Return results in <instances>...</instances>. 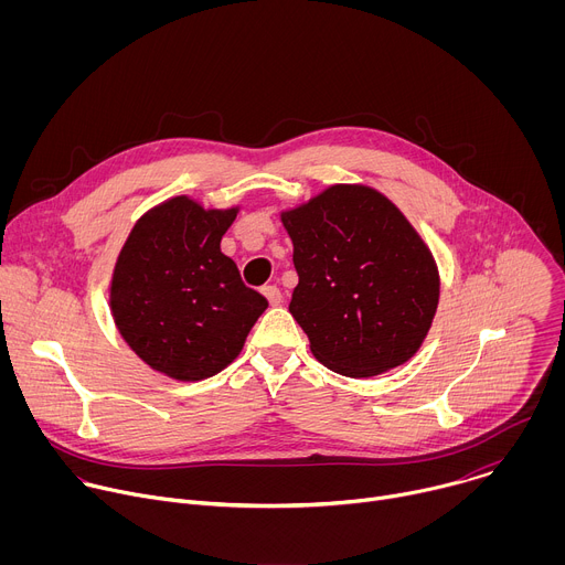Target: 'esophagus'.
I'll return each mask as SVG.
<instances>
[{
	"mask_svg": "<svg viewBox=\"0 0 565 565\" xmlns=\"http://www.w3.org/2000/svg\"><path fill=\"white\" fill-rule=\"evenodd\" d=\"M264 295H266V299L270 301V306H279V303L284 301L281 290H279L277 286H264Z\"/></svg>",
	"mask_w": 565,
	"mask_h": 565,
	"instance_id": "esophagus-1",
	"label": "esophagus"
}]
</instances>
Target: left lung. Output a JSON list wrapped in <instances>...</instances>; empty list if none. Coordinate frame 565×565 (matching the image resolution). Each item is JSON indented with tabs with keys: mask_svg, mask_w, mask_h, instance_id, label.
Segmentation results:
<instances>
[{
	"mask_svg": "<svg viewBox=\"0 0 565 565\" xmlns=\"http://www.w3.org/2000/svg\"><path fill=\"white\" fill-rule=\"evenodd\" d=\"M299 277L290 312L331 371L371 377L405 364L438 308L423 238L380 192L333 185L281 214Z\"/></svg>",
	"mask_w": 565,
	"mask_h": 565,
	"instance_id": "obj_1",
	"label": "left lung"
}]
</instances>
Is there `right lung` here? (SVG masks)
Instances as JSON below:
<instances>
[{
    "mask_svg": "<svg viewBox=\"0 0 565 565\" xmlns=\"http://www.w3.org/2000/svg\"><path fill=\"white\" fill-rule=\"evenodd\" d=\"M236 210H203L177 196L131 230L111 281V310L125 342L174 380L225 369L268 301L248 288L221 238Z\"/></svg>",
    "mask_w": 565,
    "mask_h": 565,
    "instance_id": "add662e5",
    "label": "right lung"
}]
</instances>
